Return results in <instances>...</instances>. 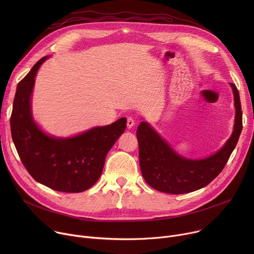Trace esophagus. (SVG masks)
<instances>
[{"label": "esophagus", "mask_w": 254, "mask_h": 254, "mask_svg": "<svg viewBox=\"0 0 254 254\" xmlns=\"http://www.w3.org/2000/svg\"><path fill=\"white\" fill-rule=\"evenodd\" d=\"M127 128H131L132 127H135V119L132 117H128L127 122Z\"/></svg>", "instance_id": "1"}]
</instances>
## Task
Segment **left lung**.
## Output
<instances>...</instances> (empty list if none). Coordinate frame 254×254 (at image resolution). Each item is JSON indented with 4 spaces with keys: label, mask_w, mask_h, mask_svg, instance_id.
I'll use <instances>...</instances> for the list:
<instances>
[{
    "label": "left lung",
    "mask_w": 254,
    "mask_h": 254,
    "mask_svg": "<svg viewBox=\"0 0 254 254\" xmlns=\"http://www.w3.org/2000/svg\"><path fill=\"white\" fill-rule=\"evenodd\" d=\"M235 101V124L230 139L210 156L199 159L184 157L146 122L137 128L139 159L142 175L152 189L172 194L188 193L205 188L214 180L238 143L242 131V108L239 91L230 83Z\"/></svg>",
    "instance_id": "8db88e82"
}]
</instances>
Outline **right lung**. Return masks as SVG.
I'll use <instances>...</instances> for the list:
<instances>
[{
  "label": "right lung",
  "instance_id": "obj_1",
  "mask_svg": "<svg viewBox=\"0 0 254 254\" xmlns=\"http://www.w3.org/2000/svg\"><path fill=\"white\" fill-rule=\"evenodd\" d=\"M48 58L40 60L17 85L10 119L13 143L37 182L53 190L82 192L99 180L106 155L124 134L127 118L68 138L46 134L33 117L32 93L37 72Z\"/></svg>",
  "mask_w": 254,
  "mask_h": 254
}]
</instances>
